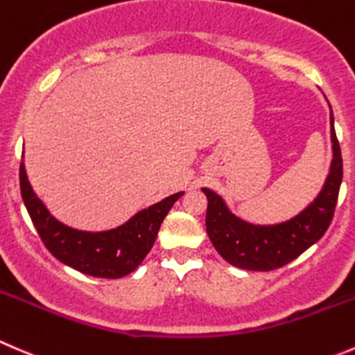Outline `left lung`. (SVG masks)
I'll return each mask as SVG.
<instances>
[{
	"label": "left lung",
	"mask_w": 355,
	"mask_h": 355,
	"mask_svg": "<svg viewBox=\"0 0 355 355\" xmlns=\"http://www.w3.org/2000/svg\"><path fill=\"white\" fill-rule=\"evenodd\" d=\"M326 98V97H324ZM329 105V102H328ZM331 126V163L319 194L290 220L279 223H253L236 215L218 192L202 187L206 208V232L223 260L237 269L274 270L300 257L318 243L333 218L343 168L340 144L335 133V118L329 105Z\"/></svg>",
	"instance_id": "obj_1"
}]
</instances>
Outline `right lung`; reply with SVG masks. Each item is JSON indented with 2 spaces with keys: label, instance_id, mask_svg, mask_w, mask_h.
I'll use <instances>...</instances> for the list:
<instances>
[{
  "label": "right lung",
  "instance_id": "1",
  "mask_svg": "<svg viewBox=\"0 0 355 355\" xmlns=\"http://www.w3.org/2000/svg\"><path fill=\"white\" fill-rule=\"evenodd\" d=\"M20 192L27 213L41 241L62 263L86 276L119 279L139 267L154 246L164 216L184 191L161 199L156 205L137 211L132 218L109 230H79L55 218L37 198L27 178L26 164L20 163Z\"/></svg>",
  "mask_w": 355,
  "mask_h": 355
}]
</instances>
